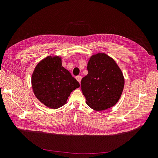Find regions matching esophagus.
Wrapping results in <instances>:
<instances>
[{
  "mask_svg": "<svg viewBox=\"0 0 158 158\" xmlns=\"http://www.w3.org/2000/svg\"><path fill=\"white\" fill-rule=\"evenodd\" d=\"M76 80H77L78 82L80 83L81 82V80H82V76H77L76 77Z\"/></svg>",
  "mask_w": 158,
  "mask_h": 158,
  "instance_id": "1",
  "label": "esophagus"
}]
</instances>
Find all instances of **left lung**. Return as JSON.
Wrapping results in <instances>:
<instances>
[{"instance_id":"1","label":"left lung","mask_w":158,"mask_h":158,"mask_svg":"<svg viewBox=\"0 0 158 158\" xmlns=\"http://www.w3.org/2000/svg\"><path fill=\"white\" fill-rule=\"evenodd\" d=\"M87 69L88 74L81 80V89L88 106L96 111L114 106L125 85L115 61L106 54L98 53L91 56Z\"/></svg>"}]
</instances>
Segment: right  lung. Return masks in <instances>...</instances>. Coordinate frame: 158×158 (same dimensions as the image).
I'll return each mask as SVG.
<instances>
[{
  "instance_id": "1",
  "label": "right lung",
  "mask_w": 158,
  "mask_h": 158,
  "mask_svg": "<svg viewBox=\"0 0 158 158\" xmlns=\"http://www.w3.org/2000/svg\"><path fill=\"white\" fill-rule=\"evenodd\" d=\"M33 92L49 108L57 109L66 103L70 93L80 87L70 72L62 66L59 56H47L38 64L31 78Z\"/></svg>"
}]
</instances>
